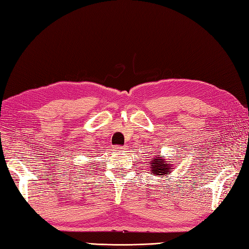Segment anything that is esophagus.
I'll use <instances>...</instances> for the list:
<instances>
[{
    "label": "esophagus",
    "mask_w": 249,
    "mask_h": 249,
    "mask_svg": "<svg viewBox=\"0 0 249 249\" xmlns=\"http://www.w3.org/2000/svg\"><path fill=\"white\" fill-rule=\"evenodd\" d=\"M125 149H126L125 146H121V145H115V146H114V150H115L116 152H123Z\"/></svg>",
    "instance_id": "34e87169"
}]
</instances>
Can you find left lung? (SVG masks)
Listing matches in <instances>:
<instances>
[{
	"label": "left lung",
	"mask_w": 249,
	"mask_h": 249,
	"mask_svg": "<svg viewBox=\"0 0 249 249\" xmlns=\"http://www.w3.org/2000/svg\"><path fill=\"white\" fill-rule=\"evenodd\" d=\"M150 165V170L152 176H156V177H167L168 174H171L173 170V163L169 162L165 158H162L160 155V153L155 155L154 158H152Z\"/></svg>",
	"instance_id": "left-lung-1"
}]
</instances>
